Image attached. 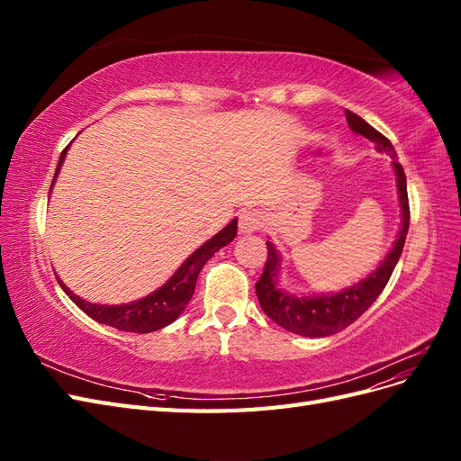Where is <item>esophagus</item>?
<instances>
[{"instance_id": "34e87169", "label": "esophagus", "mask_w": 461, "mask_h": 461, "mask_svg": "<svg viewBox=\"0 0 461 461\" xmlns=\"http://www.w3.org/2000/svg\"><path fill=\"white\" fill-rule=\"evenodd\" d=\"M261 222L263 219L258 212H254V209H244L239 217V229L242 234H249V232H256L261 227Z\"/></svg>"}]
</instances>
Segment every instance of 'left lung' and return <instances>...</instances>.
Instances as JSON below:
<instances>
[{"instance_id":"8db88e82","label":"left lung","mask_w":461,"mask_h":461,"mask_svg":"<svg viewBox=\"0 0 461 461\" xmlns=\"http://www.w3.org/2000/svg\"><path fill=\"white\" fill-rule=\"evenodd\" d=\"M346 121L354 132L371 140L376 151L393 158L402 221L393 248L388 249L383 261L376 265V269H373L367 276L354 283L352 286L339 292H327V294H292V292H286L281 286V281H278V273L283 269V258L276 252L275 244L267 240V263H265L263 275L256 283V294L261 310L276 325L310 339L330 337V334L352 325L357 317H361L371 308V303L379 298L390 275H393L396 267L410 229L406 173H403L402 165L396 161V149L390 144L388 138H384L379 131H375L367 121L357 117L352 111H346Z\"/></svg>"}]
</instances>
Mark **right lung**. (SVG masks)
Returning a JSON list of instances; mask_svg holds the SVG:
<instances>
[{
    "label": "right lung",
    "mask_w": 461,
    "mask_h": 461,
    "mask_svg": "<svg viewBox=\"0 0 461 461\" xmlns=\"http://www.w3.org/2000/svg\"><path fill=\"white\" fill-rule=\"evenodd\" d=\"M67 149L68 146L61 151L58 169H55V175H53L51 188L55 185V178H58L61 171ZM51 188H50V196H51ZM236 230H239V219L234 217L227 227H222L215 236L205 240L196 252H192L183 261V265H180V267L167 278L158 290H153L148 296L129 303H119V305L92 303L78 298L71 288L63 285V281H59V285L65 290V294L71 298L88 317L97 321V323L115 327L119 330H127V332L159 330L167 325H171L173 321L185 312L194 294V288H196V281L202 267L207 263L209 258H212L215 252H219L222 246H227L234 240Z\"/></svg>",
    "instance_id": "obj_1"
}]
</instances>
